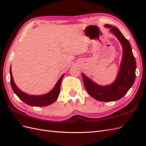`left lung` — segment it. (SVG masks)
I'll list each match as a JSON object with an SVG mask.
<instances>
[{
    "mask_svg": "<svg viewBox=\"0 0 146 146\" xmlns=\"http://www.w3.org/2000/svg\"><path fill=\"white\" fill-rule=\"evenodd\" d=\"M105 27L115 35L123 47V56L120 68L115 82L111 85L102 86L92 82L85 75L82 74L83 80L86 91L95 99L110 102L117 100L124 96L133 85L136 77V61L129 41L118 29L109 24Z\"/></svg>",
    "mask_w": 146,
    "mask_h": 146,
    "instance_id": "left-lung-1",
    "label": "left lung"
}]
</instances>
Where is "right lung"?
<instances>
[{"mask_svg": "<svg viewBox=\"0 0 146 146\" xmlns=\"http://www.w3.org/2000/svg\"><path fill=\"white\" fill-rule=\"evenodd\" d=\"M10 83L12 87V89L17 96L24 102L30 106H36V107H44V106L49 105L53 104L58 98L60 91V85L61 81H62L63 76H61L58 81L57 82L56 85L50 92L45 95L41 96H30L25 92L21 91L18 88H17L15 83L13 81V78L11 74V68L10 70Z\"/></svg>", "mask_w": 146, "mask_h": 146, "instance_id": "add662e5", "label": "right lung"}]
</instances>
